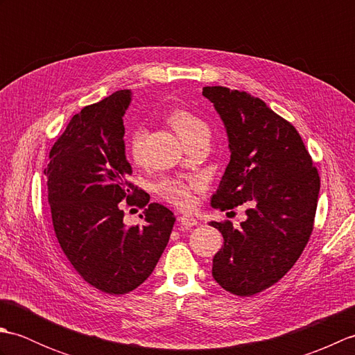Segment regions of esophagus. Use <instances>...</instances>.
<instances>
[{
	"instance_id": "1",
	"label": "esophagus",
	"mask_w": 355,
	"mask_h": 355,
	"mask_svg": "<svg viewBox=\"0 0 355 355\" xmlns=\"http://www.w3.org/2000/svg\"><path fill=\"white\" fill-rule=\"evenodd\" d=\"M178 223L184 229H191V227H193V225L198 224L197 218H193L192 215H182V216L178 218Z\"/></svg>"
}]
</instances>
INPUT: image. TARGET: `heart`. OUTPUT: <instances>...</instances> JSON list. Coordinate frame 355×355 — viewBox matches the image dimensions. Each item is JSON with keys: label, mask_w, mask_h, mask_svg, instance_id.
Returning <instances> with one entry per match:
<instances>
[{"label": "heart", "mask_w": 355, "mask_h": 355, "mask_svg": "<svg viewBox=\"0 0 355 355\" xmlns=\"http://www.w3.org/2000/svg\"><path fill=\"white\" fill-rule=\"evenodd\" d=\"M168 123L172 126V130L184 143L187 139L193 137L198 132H207V126L200 117H197L189 110L177 107L168 112L166 116ZM143 139L145 132L137 128L131 135L130 149L132 158L135 162H140L143 153ZM202 187V182L200 178H168L158 183L157 192L162 198L169 201L171 205L177 207H189L193 201V192L200 191Z\"/></svg>", "instance_id": "heart-1"}]
</instances>
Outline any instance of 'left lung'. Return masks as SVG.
<instances>
[{"label": "left lung", "mask_w": 355, "mask_h": 355, "mask_svg": "<svg viewBox=\"0 0 355 355\" xmlns=\"http://www.w3.org/2000/svg\"><path fill=\"white\" fill-rule=\"evenodd\" d=\"M229 137L230 162L210 205L245 206L239 229L210 225L224 245L214 256L212 276L225 291L253 296L282 279L311 236L320 178L302 137L259 97L225 87H205Z\"/></svg>", "instance_id": "8db88e82"}]
</instances>
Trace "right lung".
Instances as JSON below:
<instances>
[{
  "label": "right lung",
  "mask_w": 355,
  "mask_h": 355,
  "mask_svg": "<svg viewBox=\"0 0 355 355\" xmlns=\"http://www.w3.org/2000/svg\"><path fill=\"white\" fill-rule=\"evenodd\" d=\"M130 102V89H120L74 114L44 171L59 245L85 282L108 294L146 281L175 223L168 207L148 205L149 195L128 182L123 114ZM125 199L147 206L141 226L123 223Z\"/></svg>",
  "instance_id": "add662e5"
}]
</instances>
